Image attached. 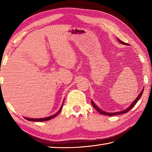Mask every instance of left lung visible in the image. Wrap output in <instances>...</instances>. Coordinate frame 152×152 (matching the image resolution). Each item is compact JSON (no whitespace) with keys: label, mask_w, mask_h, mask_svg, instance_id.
<instances>
[{"label":"left lung","mask_w":152,"mask_h":152,"mask_svg":"<svg viewBox=\"0 0 152 152\" xmlns=\"http://www.w3.org/2000/svg\"><path fill=\"white\" fill-rule=\"evenodd\" d=\"M118 40L119 42H120L121 44H124V45H129L128 44H127V43H125V42H122L121 40H120L119 39V38H118ZM143 91H144V88L142 89V91L140 92V93L139 95H138V96H137V98L134 100V102H133V103H131V106H129V107L127 108V109H125V110H123V111H121V112H112V113H110V112H104V111H102V110H101L97 106H96V104H95L94 103V102H93L92 100H91V104H92V106H93V107H94L96 110H97L100 114H103V115H108V116H110V115H119V114H125V113H127V112H128L131 109H132L133 108L134 106V105L137 104V102L138 101V100H139L140 99V97H141V96H142V93H143Z\"/></svg>","instance_id":"8db88e82"}]
</instances>
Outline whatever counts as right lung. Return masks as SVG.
I'll list each match as a JSON object with an SVG mask.
<instances>
[{"instance_id": "right-lung-1", "label": "right lung", "mask_w": 152, "mask_h": 152, "mask_svg": "<svg viewBox=\"0 0 152 152\" xmlns=\"http://www.w3.org/2000/svg\"><path fill=\"white\" fill-rule=\"evenodd\" d=\"M63 104V102L62 105H61V106L59 110L58 111L56 114H54V115H51V116H49V117L44 118H37V119H35V118H25V119H26L27 120H28V121H44L50 120V119H53V118H55V117H56V116H57L58 114H59V112H61V109H62Z\"/></svg>"}]
</instances>
